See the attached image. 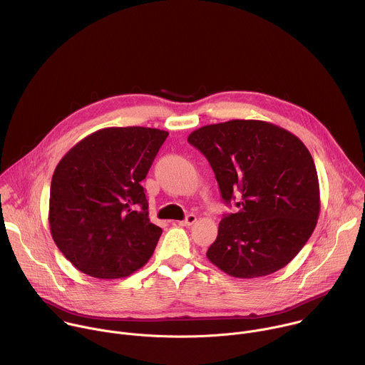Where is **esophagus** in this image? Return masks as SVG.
Instances as JSON below:
<instances>
[{"mask_svg":"<svg viewBox=\"0 0 365 365\" xmlns=\"http://www.w3.org/2000/svg\"><path fill=\"white\" fill-rule=\"evenodd\" d=\"M197 222V216L195 215H188L184 220H181V222H178V225H181V226H191V225H194Z\"/></svg>","mask_w":365,"mask_h":365,"instance_id":"1","label":"esophagus"}]
</instances>
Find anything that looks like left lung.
I'll use <instances>...</instances> for the list:
<instances>
[{
    "label": "left lung",
    "instance_id": "1",
    "mask_svg": "<svg viewBox=\"0 0 365 365\" xmlns=\"http://www.w3.org/2000/svg\"><path fill=\"white\" fill-rule=\"evenodd\" d=\"M188 142L208 158L225 215L207 257L236 278L272 274L311 237L320 210L319 180L307 146L291 132L264 120L235 119L194 130Z\"/></svg>",
    "mask_w": 365,
    "mask_h": 365
}]
</instances>
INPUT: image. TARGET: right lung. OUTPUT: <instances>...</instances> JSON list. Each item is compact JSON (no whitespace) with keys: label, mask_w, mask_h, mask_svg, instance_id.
<instances>
[{"label":"right lung","mask_w":365,"mask_h":365,"mask_svg":"<svg viewBox=\"0 0 365 365\" xmlns=\"http://www.w3.org/2000/svg\"><path fill=\"white\" fill-rule=\"evenodd\" d=\"M167 136L153 128H105L58 161L51 185V233L81 272L122 278L152 257L163 230L149 219L140 182Z\"/></svg>","instance_id":"1"}]
</instances>
